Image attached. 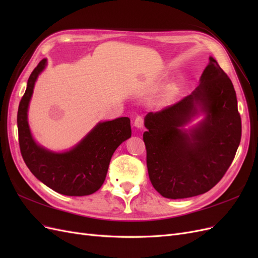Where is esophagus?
I'll return each instance as SVG.
<instances>
[{
  "label": "esophagus",
  "mask_w": 258,
  "mask_h": 258,
  "mask_svg": "<svg viewBox=\"0 0 258 258\" xmlns=\"http://www.w3.org/2000/svg\"><path fill=\"white\" fill-rule=\"evenodd\" d=\"M135 126L137 127V128H143V126H144V117L143 116H141V115H138L137 117H136V119H135Z\"/></svg>",
  "instance_id": "1"
}]
</instances>
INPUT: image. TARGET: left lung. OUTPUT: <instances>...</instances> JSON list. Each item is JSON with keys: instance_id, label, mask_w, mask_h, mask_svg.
<instances>
[{"instance_id": "left-lung-1", "label": "left lung", "mask_w": 258, "mask_h": 258, "mask_svg": "<svg viewBox=\"0 0 258 258\" xmlns=\"http://www.w3.org/2000/svg\"><path fill=\"white\" fill-rule=\"evenodd\" d=\"M191 95L145 117L143 134L148 176L169 199L189 198L214 187L235 158L241 141V117L233 85L215 59ZM205 120L186 133L179 128L197 113Z\"/></svg>"}]
</instances>
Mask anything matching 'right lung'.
Masks as SVG:
<instances>
[{"label": "right lung", "instance_id": "add662e5", "mask_svg": "<svg viewBox=\"0 0 258 258\" xmlns=\"http://www.w3.org/2000/svg\"><path fill=\"white\" fill-rule=\"evenodd\" d=\"M45 66L46 59H43L31 73L19 103L20 153L33 175L52 190L66 196H87L102 186L115 150L131 137L130 119L120 117L100 122L79 145L67 153H51L38 146L30 134L27 111L34 83Z\"/></svg>", "mask_w": 258, "mask_h": 258}]
</instances>
